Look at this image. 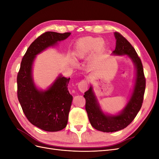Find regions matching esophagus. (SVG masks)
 <instances>
[{
  "instance_id": "esophagus-1",
  "label": "esophagus",
  "mask_w": 159,
  "mask_h": 159,
  "mask_svg": "<svg viewBox=\"0 0 159 159\" xmlns=\"http://www.w3.org/2000/svg\"><path fill=\"white\" fill-rule=\"evenodd\" d=\"M88 81L86 80H81L78 84L79 90L82 93H84L85 91L88 89Z\"/></svg>"
}]
</instances>
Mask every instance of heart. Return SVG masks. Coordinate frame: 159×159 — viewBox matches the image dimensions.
<instances>
[{
  "label": "heart",
  "mask_w": 159,
  "mask_h": 159,
  "mask_svg": "<svg viewBox=\"0 0 159 159\" xmlns=\"http://www.w3.org/2000/svg\"><path fill=\"white\" fill-rule=\"evenodd\" d=\"M105 48L104 42L99 37L85 36L81 38L75 43L72 56L75 60L85 59L92 51L101 53Z\"/></svg>",
  "instance_id": "heart-1"
}]
</instances>
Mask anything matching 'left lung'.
Returning <instances> with one entry per match:
<instances>
[{"label":"left lung","mask_w":159,"mask_h":159,"mask_svg":"<svg viewBox=\"0 0 159 159\" xmlns=\"http://www.w3.org/2000/svg\"><path fill=\"white\" fill-rule=\"evenodd\" d=\"M114 34L116 47L113 54L117 56L127 55L135 66L137 73L131 99L122 111L117 115H106L102 111L91 86L85 92L84 97L85 99V110L91 126L98 131L106 133L120 131L133 121L141 108L146 86L142 62L135 50L121 34L115 32Z\"/></svg>","instance_id":"left-lung-1"}]
</instances>
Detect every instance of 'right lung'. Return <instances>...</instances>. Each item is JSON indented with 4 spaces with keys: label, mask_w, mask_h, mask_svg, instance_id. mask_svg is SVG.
Wrapping results in <instances>:
<instances>
[{
    "label": "right lung",
    "mask_w": 159,
    "mask_h": 159,
    "mask_svg": "<svg viewBox=\"0 0 159 159\" xmlns=\"http://www.w3.org/2000/svg\"><path fill=\"white\" fill-rule=\"evenodd\" d=\"M70 34L43 33L28 47L17 75V95L24 113L32 125L46 131H59L67 125L73 99L68 89L70 78L60 75L47 90L40 91L33 81L32 64L38 54Z\"/></svg>",
    "instance_id": "right-lung-1"
}]
</instances>
